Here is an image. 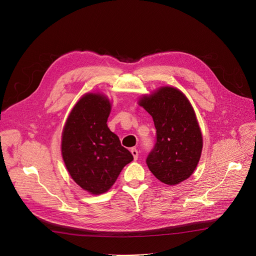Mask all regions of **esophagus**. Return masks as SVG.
<instances>
[{"mask_svg": "<svg viewBox=\"0 0 256 256\" xmlns=\"http://www.w3.org/2000/svg\"><path fill=\"white\" fill-rule=\"evenodd\" d=\"M130 152H132V156H134V160H138V150L134 149V148H132V149L130 150Z\"/></svg>", "mask_w": 256, "mask_h": 256, "instance_id": "1", "label": "esophagus"}]
</instances>
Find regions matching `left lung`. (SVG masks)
<instances>
[{"label":"left lung","mask_w":256,"mask_h":256,"mask_svg":"<svg viewBox=\"0 0 256 256\" xmlns=\"http://www.w3.org/2000/svg\"><path fill=\"white\" fill-rule=\"evenodd\" d=\"M138 104L153 118L156 144L147 157L150 171L161 182L175 186L196 170L202 150V136L194 108L180 90L161 87Z\"/></svg>","instance_id":"1"}]
</instances>
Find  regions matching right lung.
I'll use <instances>...</instances> for the list:
<instances>
[{
    "mask_svg": "<svg viewBox=\"0 0 256 256\" xmlns=\"http://www.w3.org/2000/svg\"><path fill=\"white\" fill-rule=\"evenodd\" d=\"M110 110L106 96L87 93L72 109L62 130L64 165L76 184L92 194L106 192L122 168L134 160L107 126Z\"/></svg>",
    "mask_w": 256,
    "mask_h": 256,
    "instance_id": "1",
    "label": "right lung"
}]
</instances>
